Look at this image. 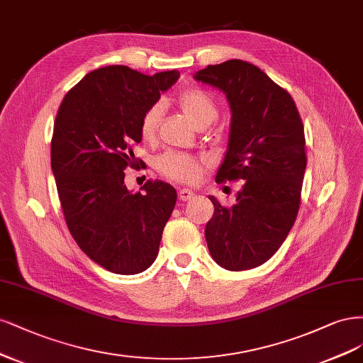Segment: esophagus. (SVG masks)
<instances>
[{"instance_id":"obj_1","label":"esophagus","mask_w":363,"mask_h":363,"mask_svg":"<svg viewBox=\"0 0 363 363\" xmlns=\"http://www.w3.org/2000/svg\"><path fill=\"white\" fill-rule=\"evenodd\" d=\"M178 196H179L181 201L186 202V201H191V199L194 197V193L191 190H189V189H182V190H179Z\"/></svg>"}]
</instances>
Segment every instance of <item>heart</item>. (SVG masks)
Returning a JSON list of instances; mask_svg holds the SVG:
<instances>
[{"mask_svg":"<svg viewBox=\"0 0 363 363\" xmlns=\"http://www.w3.org/2000/svg\"><path fill=\"white\" fill-rule=\"evenodd\" d=\"M178 105L184 116L196 128L208 126L217 118V107L213 98L203 90H184L178 96ZM162 107L160 104L152 105L145 111L140 121V134L143 138H154L161 122ZM158 170L164 177L178 182H194L201 178L203 162L194 157L181 154V152H167L157 161Z\"/></svg>","mask_w":363,"mask_h":363,"instance_id":"b5f03b06","label":"heart"}]
</instances>
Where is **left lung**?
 <instances>
[{
	"label": "left lung",
	"mask_w": 363,
	"mask_h": 363,
	"mask_svg": "<svg viewBox=\"0 0 363 363\" xmlns=\"http://www.w3.org/2000/svg\"><path fill=\"white\" fill-rule=\"evenodd\" d=\"M196 81L226 95L228 149L216 181H242L237 202L214 196L205 238L213 259L230 272L267 262L282 245L298 206L306 170L305 130L291 95L258 66L242 60L209 65Z\"/></svg>",
	"instance_id": "left-lung-1"
}]
</instances>
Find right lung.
I'll return each mask as SVG.
<instances>
[{"label":"right lung","instance_id":"right-lung-1","mask_svg":"<svg viewBox=\"0 0 363 363\" xmlns=\"http://www.w3.org/2000/svg\"><path fill=\"white\" fill-rule=\"evenodd\" d=\"M178 78V71L99 67L66 93L57 113L51 167L67 228L91 261L116 274L147 270L177 203V190L162 181L130 191L123 170L138 166L131 145L142 142V116Z\"/></svg>","mask_w":363,"mask_h":363}]
</instances>
